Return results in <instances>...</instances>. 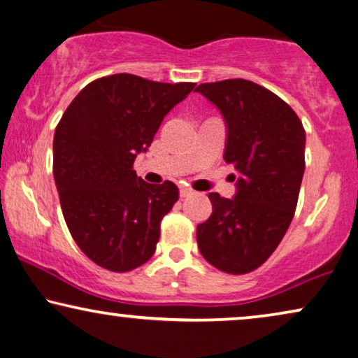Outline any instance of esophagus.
Instances as JSON below:
<instances>
[{
	"label": "esophagus",
	"instance_id": "obj_1",
	"mask_svg": "<svg viewBox=\"0 0 358 358\" xmlns=\"http://www.w3.org/2000/svg\"><path fill=\"white\" fill-rule=\"evenodd\" d=\"M194 194V189L189 186H180V196L181 198H188V196Z\"/></svg>",
	"mask_w": 358,
	"mask_h": 358
}]
</instances>
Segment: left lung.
I'll return each mask as SVG.
<instances>
[{"label": "left lung", "mask_w": 358, "mask_h": 358, "mask_svg": "<svg viewBox=\"0 0 358 358\" xmlns=\"http://www.w3.org/2000/svg\"><path fill=\"white\" fill-rule=\"evenodd\" d=\"M227 123L225 162L240 178L234 199L209 193L213 214L196 238L209 264L227 274L258 269L294 219L305 172V128L289 103L246 79L199 84Z\"/></svg>", "instance_id": "left-lung-1"}]
</instances>
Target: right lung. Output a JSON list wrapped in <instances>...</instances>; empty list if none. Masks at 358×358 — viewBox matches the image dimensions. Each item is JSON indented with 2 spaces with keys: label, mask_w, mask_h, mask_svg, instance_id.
<instances>
[{
  "label": "right lung",
  "mask_w": 358,
  "mask_h": 358,
  "mask_svg": "<svg viewBox=\"0 0 358 358\" xmlns=\"http://www.w3.org/2000/svg\"><path fill=\"white\" fill-rule=\"evenodd\" d=\"M194 85L112 74L85 85L59 120L53 177L62 210L74 241L100 268L128 273L155 253L160 222L180 193L169 180L145 183L133 164Z\"/></svg>",
  "instance_id": "1"
}]
</instances>
